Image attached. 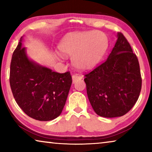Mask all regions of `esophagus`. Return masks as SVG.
<instances>
[{
  "label": "esophagus",
  "instance_id": "obj_1",
  "mask_svg": "<svg viewBox=\"0 0 152 152\" xmlns=\"http://www.w3.org/2000/svg\"><path fill=\"white\" fill-rule=\"evenodd\" d=\"M72 82L75 83V82H77V81L82 80V76H80L77 74H75V75H73L72 76Z\"/></svg>",
  "mask_w": 152,
  "mask_h": 152
}]
</instances>
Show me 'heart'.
Segmentation results:
<instances>
[{
    "label": "heart",
    "instance_id": "1",
    "mask_svg": "<svg viewBox=\"0 0 152 152\" xmlns=\"http://www.w3.org/2000/svg\"><path fill=\"white\" fill-rule=\"evenodd\" d=\"M107 48V39L100 32L69 33L61 39L59 45L61 55L72 56L73 65L82 70L95 68Z\"/></svg>",
    "mask_w": 152,
    "mask_h": 152
}]
</instances>
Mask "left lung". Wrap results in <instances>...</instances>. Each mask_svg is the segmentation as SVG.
I'll list each match as a JSON object with an SVG mask.
<instances>
[{
  "instance_id": "left-lung-1",
  "label": "left lung",
  "mask_w": 152,
  "mask_h": 152,
  "mask_svg": "<svg viewBox=\"0 0 152 152\" xmlns=\"http://www.w3.org/2000/svg\"><path fill=\"white\" fill-rule=\"evenodd\" d=\"M106 61L85 75L86 92L93 110L104 118L120 117L138 100L142 87L140 66L121 32Z\"/></svg>"
}]
</instances>
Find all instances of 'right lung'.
Returning <instances> with one entry per match:
<instances>
[{"label": "right lung", "mask_w": 152, "mask_h": 152, "mask_svg": "<svg viewBox=\"0 0 152 152\" xmlns=\"http://www.w3.org/2000/svg\"><path fill=\"white\" fill-rule=\"evenodd\" d=\"M23 37L12 55L10 83L16 103L26 114L50 121L61 113L72 84L70 72L58 73L29 59Z\"/></svg>", "instance_id": "obj_1"}]
</instances>
